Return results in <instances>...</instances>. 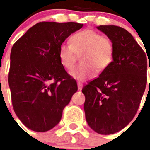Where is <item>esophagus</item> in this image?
Masks as SVG:
<instances>
[{
  "label": "esophagus",
  "mask_w": 150,
  "mask_h": 150,
  "mask_svg": "<svg viewBox=\"0 0 150 150\" xmlns=\"http://www.w3.org/2000/svg\"><path fill=\"white\" fill-rule=\"evenodd\" d=\"M77 84H78V88H79V89L81 90V89H82V87H83V84H82V82H78Z\"/></svg>",
  "instance_id": "34e87169"
}]
</instances>
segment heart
<instances>
[{"mask_svg":"<svg viewBox=\"0 0 150 150\" xmlns=\"http://www.w3.org/2000/svg\"><path fill=\"white\" fill-rule=\"evenodd\" d=\"M78 54L83 64L70 71V75L78 81L93 78L96 71H102L111 64L114 46L110 39L92 29H84L71 37V43H61L58 57L61 65L67 70L74 67Z\"/></svg>","mask_w":150,"mask_h":150,"instance_id":"b5f03b06","label":"heart"}]
</instances>
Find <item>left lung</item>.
<instances>
[{
  "label": "left lung",
  "mask_w": 150,
  "mask_h": 150,
  "mask_svg": "<svg viewBox=\"0 0 150 150\" xmlns=\"http://www.w3.org/2000/svg\"><path fill=\"white\" fill-rule=\"evenodd\" d=\"M97 29L113 43V61L82 92L89 126L99 134L110 135L128 125L137 113L146 86L148 60L126 29L116 25Z\"/></svg>",
  "instance_id": "1"
}]
</instances>
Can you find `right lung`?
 Returning <instances> with one entry per match:
<instances>
[{
    "instance_id": "right-lung-1",
    "label": "right lung",
    "mask_w": 150,
    "mask_h": 150,
    "mask_svg": "<svg viewBox=\"0 0 150 150\" xmlns=\"http://www.w3.org/2000/svg\"><path fill=\"white\" fill-rule=\"evenodd\" d=\"M83 26L77 22H39L13 45L8 83L12 106L27 128L43 132L60 122L78 90L58 57L61 43Z\"/></svg>"
}]
</instances>
